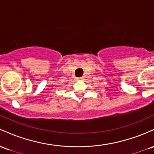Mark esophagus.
Returning a JSON list of instances; mask_svg holds the SVG:
<instances>
[{
    "label": "esophagus",
    "instance_id": "1",
    "mask_svg": "<svg viewBox=\"0 0 154 154\" xmlns=\"http://www.w3.org/2000/svg\"><path fill=\"white\" fill-rule=\"evenodd\" d=\"M79 79H81V78H79Z\"/></svg>",
    "mask_w": 154,
    "mask_h": 154
}]
</instances>
